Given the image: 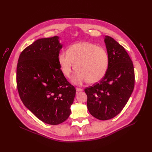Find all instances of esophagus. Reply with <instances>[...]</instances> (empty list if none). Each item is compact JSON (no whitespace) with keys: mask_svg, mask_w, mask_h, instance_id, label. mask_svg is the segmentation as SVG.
<instances>
[{"mask_svg":"<svg viewBox=\"0 0 152 152\" xmlns=\"http://www.w3.org/2000/svg\"><path fill=\"white\" fill-rule=\"evenodd\" d=\"M76 91H78V92H80V91H82V89L80 88V87H77V88H76Z\"/></svg>","mask_w":152,"mask_h":152,"instance_id":"1","label":"esophagus"}]
</instances>
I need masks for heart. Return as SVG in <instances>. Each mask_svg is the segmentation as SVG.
Segmentation results:
<instances>
[{"label":"heart","instance_id":"obj_1","mask_svg":"<svg viewBox=\"0 0 152 152\" xmlns=\"http://www.w3.org/2000/svg\"><path fill=\"white\" fill-rule=\"evenodd\" d=\"M58 63L61 73L67 79H70L76 69L73 83L95 84L107 73L109 56L103 48L88 42H79L71 45L66 53L59 54Z\"/></svg>","mask_w":152,"mask_h":152}]
</instances>
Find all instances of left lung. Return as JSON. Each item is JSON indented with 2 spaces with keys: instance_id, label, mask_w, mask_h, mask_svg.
Listing matches in <instances>:
<instances>
[{
  "instance_id": "8db88e82",
  "label": "left lung",
  "mask_w": 152,
  "mask_h": 152,
  "mask_svg": "<svg viewBox=\"0 0 152 152\" xmlns=\"http://www.w3.org/2000/svg\"><path fill=\"white\" fill-rule=\"evenodd\" d=\"M104 42L109 56L107 72L99 82L84 90L89 113L102 121L122 111L131 97L135 80L132 61L124 48L109 36H105Z\"/></svg>"
}]
</instances>
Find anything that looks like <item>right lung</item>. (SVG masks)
I'll use <instances>...</instances> for the list:
<instances>
[{
	"mask_svg": "<svg viewBox=\"0 0 152 152\" xmlns=\"http://www.w3.org/2000/svg\"><path fill=\"white\" fill-rule=\"evenodd\" d=\"M59 37L44 38L26 48L16 69L17 88L25 107L41 121L58 125L71 113L76 90L61 72Z\"/></svg>",
	"mask_w": 152,
	"mask_h": 152,
	"instance_id": "right-lung-1",
	"label": "right lung"
}]
</instances>
